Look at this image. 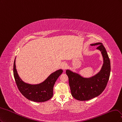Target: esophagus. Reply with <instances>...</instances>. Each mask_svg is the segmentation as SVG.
Masks as SVG:
<instances>
[{"instance_id":"1","label":"esophagus","mask_w":122,"mask_h":122,"mask_svg":"<svg viewBox=\"0 0 122 122\" xmlns=\"http://www.w3.org/2000/svg\"><path fill=\"white\" fill-rule=\"evenodd\" d=\"M61 67H62V68L64 70H65V69H67V68L68 67L67 64L66 63H65V62H63L62 64V65H61Z\"/></svg>"}]
</instances>
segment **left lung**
Wrapping results in <instances>:
<instances>
[{
    "label": "left lung",
    "mask_w": 122,
    "mask_h": 122,
    "mask_svg": "<svg viewBox=\"0 0 122 122\" xmlns=\"http://www.w3.org/2000/svg\"><path fill=\"white\" fill-rule=\"evenodd\" d=\"M91 46H97V49L102 55L103 64L100 72L93 77L84 78L69 70L66 71L71 95L80 101L89 100L101 94L107 87L111 73V62L103 44L97 42Z\"/></svg>",
    "instance_id": "1"
}]
</instances>
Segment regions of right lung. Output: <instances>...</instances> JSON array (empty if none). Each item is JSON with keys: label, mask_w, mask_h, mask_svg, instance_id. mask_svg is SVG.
I'll use <instances>...</instances> for the list:
<instances>
[{"label": "right lung", "mask_w": 122, "mask_h": 122, "mask_svg": "<svg viewBox=\"0 0 122 122\" xmlns=\"http://www.w3.org/2000/svg\"><path fill=\"white\" fill-rule=\"evenodd\" d=\"M15 59L14 63V76L17 87L22 95L28 100L37 102H45L50 99L53 95L55 83L63 72V70L59 69L52 73L40 84L30 85L22 81L19 76L15 68Z\"/></svg>", "instance_id": "add662e5"}]
</instances>
